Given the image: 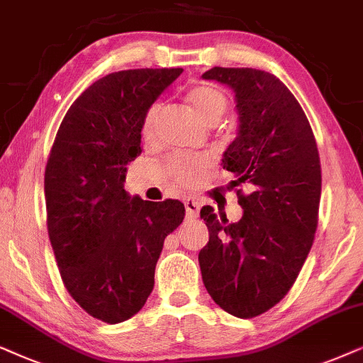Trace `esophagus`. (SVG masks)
<instances>
[{"label":"esophagus","mask_w":363,"mask_h":363,"mask_svg":"<svg viewBox=\"0 0 363 363\" xmlns=\"http://www.w3.org/2000/svg\"><path fill=\"white\" fill-rule=\"evenodd\" d=\"M184 206H186V216L189 217V219H196V217L199 216V209H201V202L199 201L186 199Z\"/></svg>","instance_id":"esophagus-1"}]
</instances>
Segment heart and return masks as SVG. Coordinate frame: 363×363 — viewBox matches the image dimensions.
Here are the masks:
<instances>
[{"label":"heart","mask_w":363,"mask_h":363,"mask_svg":"<svg viewBox=\"0 0 363 363\" xmlns=\"http://www.w3.org/2000/svg\"><path fill=\"white\" fill-rule=\"evenodd\" d=\"M187 104L192 111L204 119L207 124H217L227 111V96L219 88L211 84H196L187 91ZM159 114V104H152L144 114L141 124V136L144 141H152L156 134V119ZM211 166L206 156H172L166 162L169 177L182 187H194Z\"/></svg>","instance_id":"obj_1"}]
</instances>
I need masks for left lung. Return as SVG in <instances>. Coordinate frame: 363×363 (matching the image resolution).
Listing matches in <instances>:
<instances>
[{
    "label": "left lung",
    "mask_w": 363,
    "mask_h": 363,
    "mask_svg": "<svg viewBox=\"0 0 363 363\" xmlns=\"http://www.w3.org/2000/svg\"><path fill=\"white\" fill-rule=\"evenodd\" d=\"M230 86L239 114L238 138L222 166L234 174L244 214L229 222L201 209L209 242L199 252L202 282L234 317L252 318L279 303L296 282L318 222L322 171L312 128L279 77L252 67H212L202 74Z\"/></svg>",
    "instance_id": "8db88e82"
}]
</instances>
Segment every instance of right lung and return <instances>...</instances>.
Wrapping results in <instances>:
<instances>
[{"instance_id":"add662e5","label":"right lung","mask_w":363,"mask_h":363,"mask_svg":"<svg viewBox=\"0 0 363 363\" xmlns=\"http://www.w3.org/2000/svg\"><path fill=\"white\" fill-rule=\"evenodd\" d=\"M181 72L101 77L67 109L48 157L46 224L62 284L103 322H124L144 307L164 239L184 219L182 202L124 191L125 166L143 152L144 114Z\"/></svg>"}]
</instances>
